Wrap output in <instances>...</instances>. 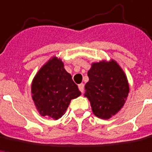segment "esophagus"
Returning a JSON list of instances; mask_svg holds the SVG:
<instances>
[{
	"label": "esophagus",
	"instance_id": "34e87169",
	"mask_svg": "<svg viewBox=\"0 0 152 152\" xmlns=\"http://www.w3.org/2000/svg\"><path fill=\"white\" fill-rule=\"evenodd\" d=\"M78 89L80 90L81 93H83V92H84V84H83V83L78 84Z\"/></svg>",
	"mask_w": 152,
	"mask_h": 152
}]
</instances>
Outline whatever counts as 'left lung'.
Wrapping results in <instances>:
<instances>
[{"label":"left lung","mask_w":152,"mask_h":152,"mask_svg":"<svg viewBox=\"0 0 152 152\" xmlns=\"http://www.w3.org/2000/svg\"><path fill=\"white\" fill-rule=\"evenodd\" d=\"M89 81L84 96L88 98L93 113L98 118L108 119L122 108L129 93L124 72L117 62L94 63L88 72Z\"/></svg>","instance_id":"1"}]
</instances>
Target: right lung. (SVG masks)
<instances>
[{"label":"right lung","instance_id":"add662e5","mask_svg":"<svg viewBox=\"0 0 152 152\" xmlns=\"http://www.w3.org/2000/svg\"><path fill=\"white\" fill-rule=\"evenodd\" d=\"M32 98L41 116L57 120L72 99L81 94L59 58L54 57L39 69L31 85Z\"/></svg>","mask_w":152,"mask_h":152}]
</instances>
